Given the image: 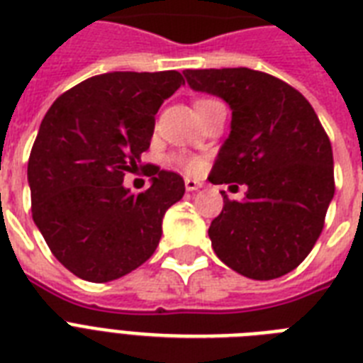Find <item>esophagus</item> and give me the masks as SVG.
<instances>
[{"label": "esophagus", "instance_id": "obj_1", "mask_svg": "<svg viewBox=\"0 0 363 363\" xmlns=\"http://www.w3.org/2000/svg\"><path fill=\"white\" fill-rule=\"evenodd\" d=\"M184 186H186L188 192H194V190H199L203 184L199 181H196V179H186V181H184Z\"/></svg>", "mask_w": 363, "mask_h": 363}]
</instances>
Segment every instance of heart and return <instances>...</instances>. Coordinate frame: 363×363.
<instances>
[{"instance_id": "heart-1", "label": "heart", "mask_w": 363, "mask_h": 363, "mask_svg": "<svg viewBox=\"0 0 363 363\" xmlns=\"http://www.w3.org/2000/svg\"><path fill=\"white\" fill-rule=\"evenodd\" d=\"M218 104H220V101L215 98H198L196 101H194V109H196L198 115H201V113L209 111L211 107H215V105ZM171 162H173L175 165H179V167L186 171V173H196V171L201 169V165H203V162H201L198 156H192V154H181V152L173 154V156H171Z\"/></svg>"}]
</instances>
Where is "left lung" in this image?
I'll list each match as a JSON object with an SVG mask.
<instances>
[{
	"mask_svg": "<svg viewBox=\"0 0 363 363\" xmlns=\"http://www.w3.org/2000/svg\"><path fill=\"white\" fill-rule=\"evenodd\" d=\"M188 84L232 107V131L211 169L213 184L239 182L211 222L216 256L233 271L269 281L296 269L320 238L335 192L330 137L315 109L281 79L248 67L186 69Z\"/></svg>",
	"mask_w": 363,
	"mask_h": 363,
	"instance_id": "1",
	"label": "left lung"
}]
</instances>
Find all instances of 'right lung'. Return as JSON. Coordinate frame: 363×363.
<instances>
[{"instance_id": "add662e5", "label": "right lung", "mask_w": 363, "mask_h": 363, "mask_svg": "<svg viewBox=\"0 0 363 363\" xmlns=\"http://www.w3.org/2000/svg\"><path fill=\"white\" fill-rule=\"evenodd\" d=\"M179 71H113L60 96L43 118L28 162L31 216L73 275L109 282L154 254L162 218L184 196L179 173L152 165V184L124 188L148 150L156 113L181 88Z\"/></svg>"}]
</instances>
